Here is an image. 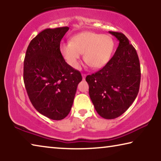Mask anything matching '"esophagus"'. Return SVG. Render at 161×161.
<instances>
[{"mask_svg": "<svg viewBox=\"0 0 161 161\" xmlns=\"http://www.w3.org/2000/svg\"><path fill=\"white\" fill-rule=\"evenodd\" d=\"M86 76V74H82V77H83V80H84V79H85Z\"/></svg>", "mask_w": 161, "mask_h": 161, "instance_id": "1", "label": "esophagus"}]
</instances>
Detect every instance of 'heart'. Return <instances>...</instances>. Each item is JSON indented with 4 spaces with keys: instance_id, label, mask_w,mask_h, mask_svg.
Returning <instances> with one entry per match:
<instances>
[{
    "instance_id": "heart-1",
    "label": "heart",
    "mask_w": 161,
    "mask_h": 161,
    "mask_svg": "<svg viewBox=\"0 0 161 161\" xmlns=\"http://www.w3.org/2000/svg\"><path fill=\"white\" fill-rule=\"evenodd\" d=\"M114 41L108 35L85 31L75 35L71 41L62 43L60 52L65 60L73 68L80 66L81 54L95 69L102 68L110 60L114 50Z\"/></svg>"
}]
</instances>
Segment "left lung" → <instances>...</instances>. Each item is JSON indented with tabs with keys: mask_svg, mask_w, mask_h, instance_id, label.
<instances>
[{
	"mask_svg": "<svg viewBox=\"0 0 161 161\" xmlns=\"http://www.w3.org/2000/svg\"><path fill=\"white\" fill-rule=\"evenodd\" d=\"M119 41L115 54L102 69L87 75L89 94L97 112L107 119L123 114L137 97L141 82L139 59L121 32H111Z\"/></svg>",
	"mask_w": 161,
	"mask_h": 161,
	"instance_id": "8db88e82",
	"label": "left lung"
}]
</instances>
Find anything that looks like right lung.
Returning <instances> with one entry per match:
<instances>
[{
  "mask_svg": "<svg viewBox=\"0 0 161 161\" xmlns=\"http://www.w3.org/2000/svg\"><path fill=\"white\" fill-rule=\"evenodd\" d=\"M68 30L61 27L40 32L30 42L24 59L23 80L29 99L38 112L53 120L69 114L82 80L60 52L61 40Z\"/></svg>",
  "mask_w": 161,
  "mask_h": 161,
  "instance_id": "obj_1",
  "label": "right lung"
}]
</instances>
